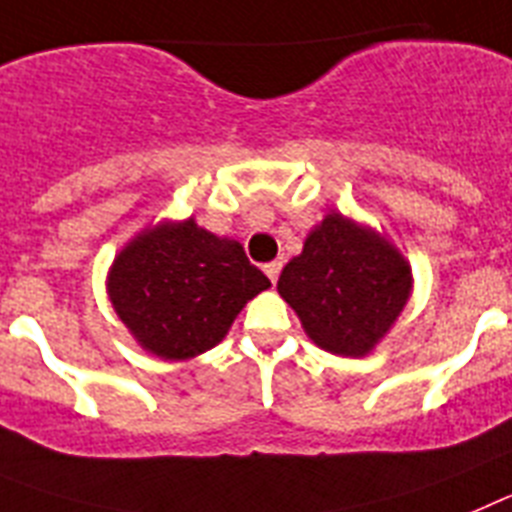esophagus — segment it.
I'll return each mask as SVG.
<instances>
[{
	"instance_id": "34e87169",
	"label": "esophagus",
	"mask_w": 512,
	"mask_h": 512,
	"mask_svg": "<svg viewBox=\"0 0 512 512\" xmlns=\"http://www.w3.org/2000/svg\"><path fill=\"white\" fill-rule=\"evenodd\" d=\"M281 268H283V262L281 260H273V262H268V265H265V275H268L270 281H278V275H281Z\"/></svg>"
}]
</instances>
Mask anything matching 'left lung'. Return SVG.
I'll return each instance as SVG.
<instances>
[{
  "instance_id": "1",
  "label": "left lung",
  "mask_w": 512,
  "mask_h": 512,
  "mask_svg": "<svg viewBox=\"0 0 512 512\" xmlns=\"http://www.w3.org/2000/svg\"><path fill=\"white\" fill-rule=\"evenodd\" d=\"M410 260L386 234L330 211L306 234L304 250L278 278L317 348L366 358L397 324L412 296Z\"/></svg>"
}]
</instances>
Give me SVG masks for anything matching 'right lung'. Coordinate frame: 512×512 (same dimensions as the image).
<instances>
[{
  "label": "right lung",
  "instance_id": "1",
  "mask_svg": "<svg viewBox=\"0 0 512 512\" xmlns=\"http://www.w3.org/2000/svg\"><path fill=\"white\" fill-rule=\"evenodd\" d=\"M108 299L131 337L162 361L216 348L239 311L270 281L237 239L190 219H162L128 239L105 278Z\"/></svg>",
  "mask_w": 512,
  "mask_h": 512
}]
</instances>
